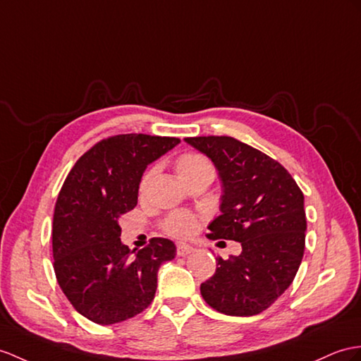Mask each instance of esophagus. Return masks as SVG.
Masks as SVG:
<instances>
[{"instance_id": "1", "label": "esophagus", "mask_w": 361, "mask_h": 361, "mask_svg": "<svg viewBox=\"0 0 361 361\" xmlns=\"http://www.w3.org/2000/svg\"><path fill=\"white\" fill-rule=\"evenodd\" d=\"M192 251H195V248L190 247V245H187V243H178V250H176L178 256H180V257L188 256V254H191Z\"/></svg>"}]
</instances>
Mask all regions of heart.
I'll return each mask as SVG.
<instances>
[{
	"mask_svg": "<svg viewBox=\"0 0 361 361\" xmlns=\"http://www.w3.org/2000/svg\"><path fill=\"white\" fill-rule=\"evenodd\" d=\"M202 170H211L209 162L205 159L204 156L196 154V153H185L179 156V159L176 161V171H178L180 179H185L188 176L199 173ZM152 171H148L142 182H140V188H145L148 179H150ZM164 228L170 234L176 237H190L197 231L199 221L196 216L191 213H174L169 219H166Z\"/></svg>",
	"mask_w": 361,
	"mask_h": 361,
	"instance_id": "heart-1",
	"label": "heart"
}]
</instances>
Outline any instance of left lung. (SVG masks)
<instances>
[{"label":"left lung","instance_id":"1","mask_svg":"<svg viewBox=\"0 0 361 361\" xmlns=\"http://www.w3.org/2000/svg\"><path fill=\"white\" fill-rule=\"evenodd\" d=\"M214 164L222 182L221 216L209 239L240 242L242 252L217 257L213 277L200 285L216 311L248 317L265 311L297 274L305 252L303 192L277 161L230 136L185 137Z\"/></svg>","mask_w":361,"mask_h":361}]
</instances>
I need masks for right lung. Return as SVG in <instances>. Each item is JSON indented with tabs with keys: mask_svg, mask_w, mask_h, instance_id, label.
<instances>
[{
	"mask_svg": "<svg viewBox=\"0 0 361 361\" xmlns=\"http://www.w3.org/2000/svg\"><path fill=\"white\" fill-rule=\"evenodd\" d=\"M178 137L118 135L79 157L61 188L54 214V268L75 310L98 324L135 317L152 303L157 271L176 245L154 237L135 254L121 242L119 219L137 204L145 169Z\"/></svg>",
	"mask_w": 361,
	"mask_h": 361,
	"instance_id": "1",
	"label": "right lung"
}]
</instances>
